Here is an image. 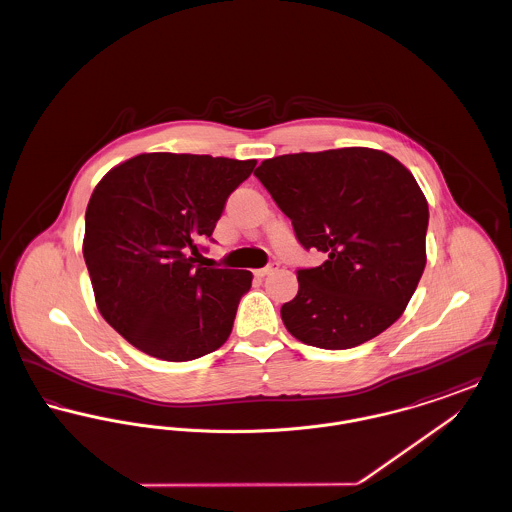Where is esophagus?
I'll list each match as a JSON object with an SVG mask.
<instances>
[{
	"label": "esophagus",
	"instance_id": "34e87169",
	"mask_svg": "<svg viewBox=\"0 0 512 512\" xmlns=\"http://www.w3.org/2000/svg\"><path fill=\"white\" fill-rule=\"evenodd\" d=\"M274 270H278V263H268L267 267L257 270V276L263 278V276H267V274L274 272Z\"/></svg>",
	"mask_w": 512,
	"mask_h": 512
}]
</instances>
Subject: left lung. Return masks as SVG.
Instances as JSON below:
<instances>
[{
  "label": "left lung",
  "instance_id": "1",
  "mask_svg": "<svg viewBox=\"0 0 512 512\" xmlns=\"http://www.w3.org/2000/svg\"><path fill=\"white\" fill-rule=\"evenodd\" d=\"M255 176L303 249L326 255L297 270L280 309L293 338L349 349L390 328L426 267L430 215L413 174L384 151L343 147L272 157Z\"/></svg>",
  "mask_w": 512,
  "mask_h": 512
}]
</instances>
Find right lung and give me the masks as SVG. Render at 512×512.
<instances>
[{
  "mask_svg": "<svg viewBox=\"0 0 512 512\" xmlns=\"http://www.w3.org/2000/svg\"><path fill=\"white\" fill-rule=\"evenodd\" d=\"M255 159L142 153L107 172L86 209L99 313L151 357L182 363L228 340L251 272L207 265L201 242Z\"/></svg>",
  "mask_w": 512,
  "mask_h": 512,
  "instance_id": "add662e5",
  "label": "right lung"
}]
</instances>
